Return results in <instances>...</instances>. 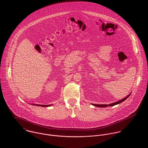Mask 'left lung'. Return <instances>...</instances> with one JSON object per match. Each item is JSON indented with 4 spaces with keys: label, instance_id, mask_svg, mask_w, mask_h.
I'll list each match as a JSON object with an SVG mask.
<instances>
[{
    "label": "left lung",
    "instance_id": "left-lung-1",
    "mask_svg": "<svg viewBox=\"0 0 148 148\" xmlns=\"http://www.w3.org/2000/svg\"><path fill=\"white\" fill-rule=\"evenodd\" d=\"M130 95V94H129V95H128L127 97H126L125 98H123V99H122L121 100H119V101H118L117 102H114V103H111V104H109V105H105V104H103V105H99V104H92V103H91L93 106H96V107H99V108H105V107H107V106H114V105H118L119 103H121L122 102H123V101H124L125 100H126L129 96Z\"/></svg>",
    "mask_w": 148,
    "mask_h": 148
}]
</instances>
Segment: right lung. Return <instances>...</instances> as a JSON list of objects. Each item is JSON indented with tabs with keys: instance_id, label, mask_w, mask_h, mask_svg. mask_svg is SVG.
<instances>
[{
	"instance_id": "add662e5",
	"label": "right lung",
	"mask_w": 148,
	"mask_h": 148,
	"mask_svg": "<svg viewBox=\"0 0 148 148\" xmlns=\"http://www.w3.org/2000/svg\"><path fill=\"white\" fill-rule=\"evenodd\" d=\"M32 105V104H31ZM32 105H36L38 106H42V107H49L51 106L52 105H39V104H32Z\"/></svg>"
}]
</instances>
